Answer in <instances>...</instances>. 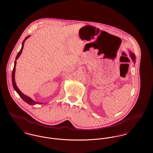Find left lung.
<instances>
[{
	"label": "left lung",
	"instance_id": "1",
	"mask_svg": "<svg viewBox=\"0 0 153 153\" xmlns=\"http://www.w3.org/2000/svg\"><path fill=\"white\" fill-rule=\"evenodd\" d=\"M130 57H131V59L133 60V61L135 62V59H136V56H135V55H134V53H131V52H130Z\"/></svg>",
	"mask_w": 153,
	"mask_h": 153
}]
</instances>
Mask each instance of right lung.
I'll return each instance as SVG.
<instances>
[{
  "instance_id": "add662e5",
  "label": "right lung",
  "mask_w": 153,
  "mask_h": 153,
  "mask_svg": "<svg viewBox=\"0 0 153 153\" xmlns=\"http://www.w3.org/2000/svg\"><path fill=\"white\" fill-rule=\"evenodd\" d=\"M30 36L29 35V36H27V37L24 39L23 42V44H22V48H21L20 51L19 52V53H17V56H16V60H17V59H18L19 57L20 56V55H21V53H22V51H23V49L24 43L25 41L28 38H29ZM16 60H15V62H14V68H13V71H12V84H13V86L14 90L16 91V92L19 94V95H20V97L24 101H25V102H26L27 103H28V104H30V105L41 104L42 103L35 102L34 101H33L31 98H30V97H28V96H27V95H25L23 94V93L20 91V90L17 88V85H16V84L15 80H14V74H15V70H16Z\"/></svg>"
}]
</instances>
